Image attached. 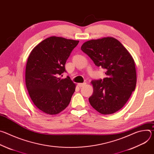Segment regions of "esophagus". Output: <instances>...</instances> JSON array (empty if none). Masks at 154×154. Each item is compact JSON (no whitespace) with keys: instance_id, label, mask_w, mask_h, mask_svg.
I'll use <instances>...</instances> for the list:
<instances>
[{"instance_id":"1","label":"esophagus","mask_w":154,"mask_h":154,"mask_svg":"<svg viewBox=\"0 0 154 154\" xmlns=\"http://www.w3.org/2000/svg\"><path fill=\"white\" fill-rule=\"evenodd\" d=\"M78 85H79V87H83V86H85L86 85V83H79L78 84Z\"/></svg>"}]
</instances>
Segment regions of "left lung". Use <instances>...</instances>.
I'll return each instance as SVG.
<instances>
[{
    "label": "left lung",
    "instance_id": "8db88e82",
    "mask_svg": "<svg viewBox=\"0 0 154 154\" xmlns=\"http://www.w3.org/2000/svg\"><path fill=\"white\" fill-rule=\"evenodd\" d=\"M81 50L97 66L106 69L105 78L91 82L93 93L89 98L91 105L103 115L119 110L135 89L137 73L132 57L112 37L88 41Z\"/></svg>",
    "mask_w": 154,
    "mask_h": 154
}]
</instances>
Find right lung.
<instances>
[{
  "instance_id": "right-lung-1",
  "label": "right lung",
  "mask_w": 154,
  "mask_h": 154,
  "mask_svg": "<svg viewBox=\"0 0 154 154\" xmlns=\"http://www.w3.org/2000/svg\"><path fill=\"white\" fill-rule=\"evenodd\" d=\"M79 41L51 36L32 50L26 65V83L35 106L48 115H57L69 105L75 85L66 72L65 64Z\"/></svg>"
}]
</instances>
